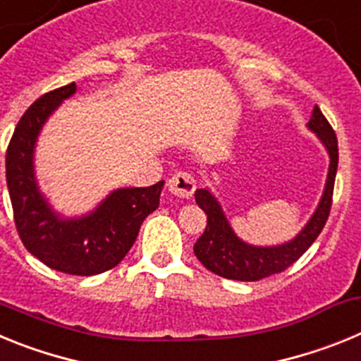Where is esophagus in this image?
Segmentation results:
<instances>
[{"label":"esophagus","instance_id":"obj_1","mask_svg":"<svg viewBox=\"0 0 361 361\" xmlns=\"http://www.w3.org/2000/svg\"><path fill=\"white\" fill-rule=\"evenodd\" d=\"M168 188L173 193L175 197H180V199H190L195 191V178L193 175L186 173V171H178L173 177L170 178Z\"/></svg>","mask_w":361,"mask_h":361}]
</instances>
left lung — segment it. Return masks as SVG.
<instances>
[{"label":"left lung","instance_id":"obj_1","mask_svg":"<svg viewBox=\"0 0 361 361\" xmlns=\"http://www.w3.org/2000/svg\"><path fill=\"white\" fill-rule=\"evenodd\" d=\"M307 128L317 133L322 145L329 153L331 162L324 195L305 228L286 244L271 245V247L251 245L235 235L224 212L220 208L219 200L212 195V191L197 190L195 200L199 208L208 215V224L193 245V251L206 269L229 280L255 282V280L266 279V276L288 269L311 247L312 242L317 240L327 222L331 202H333L334 177H336L338 168V139L334 130L331 128L329 121L325 119L318 106H314L312 110Z\"/></svg>","mask_w":361,"mask_h":361}]
</instances>
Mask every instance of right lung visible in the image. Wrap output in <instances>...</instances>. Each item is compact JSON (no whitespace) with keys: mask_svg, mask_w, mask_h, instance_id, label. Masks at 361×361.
I'll return each instance as SVG.
<instances>
[{"mask_svg":"<svg viewBox=\"0 0 361 361\" xmlns=\"http://www.w3.org/2000/svg\"><path fill=\"white\" fill-rule=\"evenodd\" d=\"M75 90V82H70L41 95L19 119L6 148V186L25 247L52 269L92 276L126 257L142 220L159 208L164 180L148 188H119L88 215L63 219L54 212L37 186L34 149L43 124Z\"/></svg>","mask_w":361,"mask_h":361,"instance_id":"add662e5","label":"right lung"}]
</instances>
